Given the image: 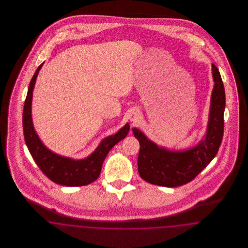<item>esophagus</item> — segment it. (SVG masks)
Segmentation results:
<instances>
[{
    "mask_svg": "<svg viewBox=\"0 0 248 248\" xmlns=\"http://www.w3.org/2000/svg\"><path fill=\"white\" fill-rule=\"evenodd\" d=\"M140 115V111H139L138 109H134V110L131 112V114H130V120L136 122V121H138Z\"/></svg>",
    "mask_w": 248,
    "mask_h": 248,
    "instance_id": "34e87169",
    "label": "esophagus"
}]
</instances>
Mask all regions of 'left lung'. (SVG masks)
<instances>
[{"instance_id":"obj_1","label":"left lung","mask_w":248,"mask_h":248,"mask_svg":"<svg viewBox=\"0 0 248 248\" xmlns=\"http://www.w3.org/2000/svg\"><path fill=\"white\" fill-rule=\"evenodd\" d=\"M214 89L207 131L203 140L191 149L172 152L158 147L141 131L133 128L140 150L138 168L140 177L147 182L163 186L178 187L197 177L217 154L224 132L225 90L217 68L212 64Z\"/></svg>"}]
</instances>
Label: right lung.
Wrapping results in <instances>:
<instances>
[{
  "mask_svg": "<svg viewBox=\"0 0 248 248\" xmlns=\"http://www.w3.org/2000/svg\"><path fill=\"white\" fill-rule=\"evenodd\" d=\"M43 65L44 63L36 70L29 85L24 104L22 123L26 145L42 172L55 183L68 187L90 184L99 177L102 164L111 148L127 136L129 124H126L115 135L104 139L94 153L83 160H73L52 153L39 139L31 119L32 91L35 85L36 78Z\"/></svg>",
  "mask_w": 248,
  "mask_h": 248,
  "instance_id": "1",
  "label": "right lung"
}]
</instances>
